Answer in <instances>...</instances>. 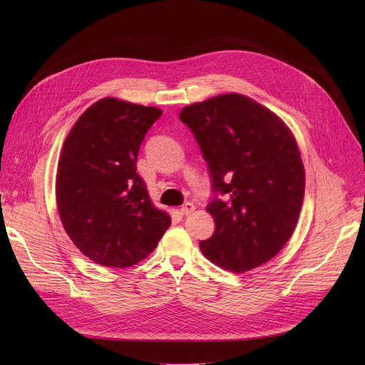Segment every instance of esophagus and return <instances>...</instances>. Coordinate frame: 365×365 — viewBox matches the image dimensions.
<instances>
[{
  "label": "esophagus",
  "instance_id": "esophagus-1",
  "mask_svg": "<svg viewBox=\"0 0 365 365\" xmlns=\"http://www.w3.org/2000/svg\"><path fill=\"white\" fill-rule=\"evenodd\" d=\"M193 210H195V205L192 202H185L180 207V212L182 215H189L190 212H193Z\"/></svg>",
  "mask_w": 365,
  "mask_h": 365
}]
</instances>
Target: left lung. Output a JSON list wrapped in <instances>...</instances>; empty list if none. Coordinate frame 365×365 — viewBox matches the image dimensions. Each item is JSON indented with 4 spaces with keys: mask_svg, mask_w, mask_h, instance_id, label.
Instances as JSON below:
<instances>
[{
    "mask_svg": "<svg viewBox=\"0 0 365 365\" xmlns=\"http://www.w3.org/2000/svg\"><path fill=\"white\" fill-rule=\"evenodd\" d=\"M179 118L193 133L212 182L206 211L215 231L199 242L200 251L234 273L267 263L293 234L304 196L293 134L276 114L240 93L192 103Z\"/></svg>",
    "mask_w": 365,
    "mask_h": 365,
    "instance_id": "obj_1",
    "label": "left lung"
}]
</instances>
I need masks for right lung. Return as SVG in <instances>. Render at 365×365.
Segmentation results:
<instances>
[{"label": "right lung", "mask_w": 365, "mask_h": 365, "mask_svg": "<svg viewBox=\"0 0 365 365\" xmlns=\"http://www.w3.org/2000/svg\"><path fill=\"white\" fill-rule=\"evenodd\" d=\"M162 110L103 98L69 131L59 158L56 202L73 244L106 267L141 262L170 227L137 173L144 135Z\"/></svg>", "instance_id": "obj_1"}]
</instances>
